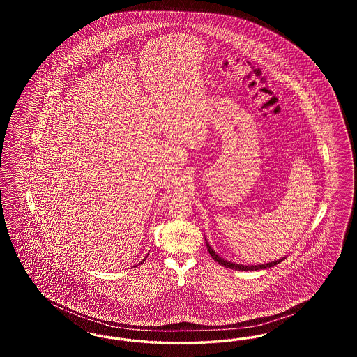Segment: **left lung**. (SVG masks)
Returning <instances> with one entry per match:
<instances>
[{
	"instance_id": "1",
	"label": "left lung",
	"mask_w": 357,
	"mask_h": 357,
	"mask_svg": "<svg viewBox=\"0 0 357 357\" xmlns=\"http://www.w3.org/2000/svg\"><path fill=\"white\" fill-rule=\"evenodd\" d=\"M204 239H206V238H204ZM206 246H207V250H208V253L213 257L214 261H217L220 265L225 266V268H230V269H236V271H245V272H248V271L269 269V268L275 266L277 264H280V262H282V261L285 259V257H282V258H280V259H277V261H272V262H268V264H261V265H242V264H236V262L227 261V259L222 258L221 255H217L215 250H214V249L210 246V243L207 242V239H206Z\"/></svg>"
}]
</instances>
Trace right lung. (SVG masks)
<instances>
[{
	"instance_id": "add662e5",
	"label": "right lung",
	"mask_w": 357,
	"mask_h": 357,
	"mask_svg": "<svg viewBox=\"0 0 357 357\" xmlns=\"http://www.w3.org/2000/svg\"><path fill=\"white\" fill-rule=\"evenodd\" d=\"M144 259H146V258H144ZM144 259H143V261H142V262H144ZM142 262H140V264H142ZM136 266H137V265H136Z\"/></svg>"
}]
</instances>
